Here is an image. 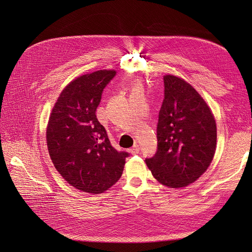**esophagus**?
<instances>
[{
	"instance_id": "obj_1",
	"label": "esophagus",
	"mask_w": 252,
	"mask_h": 252,
	"mask_svg": "<svg viewBox=\"0 0 252 252\" xmlns=\"http://www.w3.org/2000/svg\"><path fill=\"white\" fill-rule=\"evenodd\" d=\"M139 152H140V147H139V145H134L132 148L129 149V153L132 154V155L139 154Z\"/></svg>"
}]
</instances>
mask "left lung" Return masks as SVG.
Masks as SVG:
<instances>
[{
	"label": "left lung",
	"instance_id": "1",
	"mask_svg": "<svg viewBox=\"0 0 252 252\" xmlns=\"http://www.w3.org/2000/svg\"><path fill=\"white\" fill-rule=\"evenodd\" d=\"M164 86L157 125L158 148L146 164L161 184L181 188L195 182L211 164L216 123L207 103L185 80L166 75Z\"/></svg>",
	"mask_w": 252,
	"mask_h": 252
}]
</instances>
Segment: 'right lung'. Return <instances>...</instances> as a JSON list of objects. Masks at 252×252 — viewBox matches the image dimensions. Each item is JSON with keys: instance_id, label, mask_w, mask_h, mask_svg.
<instances>
[{"instance_id": "right-lung-1", "label": "right lung", "mask_w": 252, "mask_h": 252, "mask_svg": "<svg viewBox=\"0 0 252 252\" xmlns=\"http://www.w3.org/2000/svg\"><path fill=\"white\" fill-rule=\"evenodd\" d=\"M114 70L82 75L59 95L48 122L47 146L59 174L76 189L99 194L122 177L127 152L114 149L96 118L102 91Z\"/></svg>"}]
</instances>
